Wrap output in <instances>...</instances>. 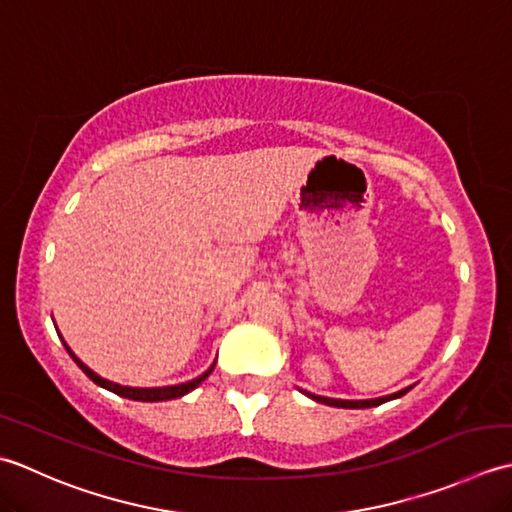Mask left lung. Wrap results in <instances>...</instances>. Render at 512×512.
Returning a JSON list of instances; mask_svg holds the SVG:
<instances>
[{"label":"left lung","instance_id":"obj_1","mask_svg":"<svg viewBox=\"0 0 512 512\" xmlns=\"http://www.w3.org/2000/svg\"><path fill=\"white\" fill-rule=\"evenodd\" d=\"M406 391H409V389L398 391V393H393V395H387V398H375V400H333V398H322V395H314V393H305V395H309V398L316 400V402L329 404V406H338V409H371V406H378V404L387 402V400L400 398V395H404Z\"/></svg>","mask_w":512,"mask_h":512}]
</instances>
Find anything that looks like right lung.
<instances>
[{"label": "right lung", "instance_id": "obj_1", "mask_svg": "<svg viewBox=\"0 0 512 512\" xmlns=\"http://www.w3.org/2000/svg\"><path fill=\"white\" fill-rule=\"evenodd\" d=\"M66 347V351L70 353V358L77 362V367L88 375V378L95 382V384H99V387H103V389H108V391H112V393H117V395H121V398H128V400H137V402H163V400H176V398H181V395H185V393H190V391H194L198 384H201L207 375L212 373V369H214V364L210 369H207L203 375H198V378H194V380H190V382H183V384H174V387H156V389H132V387H121V384H114V382H108V380H103V378H99V375L95 373V371H90L86 364H83L75 353L70 351V347L68 344H64Z\"/></svg>", "mask_w": 512, "mask_h": 512}]
</instances>
